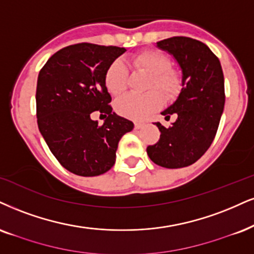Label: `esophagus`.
I'll use <instances>...</instances> for the list:
<instances>
[{
  "label": "esophagus",
  "mask_w": 254,
  "mask_h": 254,
  "mask_svg": "<svg viewBox=\"0 0 254 254\" xmlns=\"http://www.w3.org/2000/svg\"><path fill=\"white\" fill-rule=\"evenodd\" d=\"M142 127H143L142 122H137V121L134 122V128H135V129H140V128H142Z\"/></svg>",
  "instance_id": "1"
}]
</instances>
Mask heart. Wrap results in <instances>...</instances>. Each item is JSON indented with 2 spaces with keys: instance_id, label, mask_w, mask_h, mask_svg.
I'll return each mask as SVG.
<instances>
[{
  "instance_id": "obj_1",
  "label": "heart",
  "mask_w": 254,
  "mask_h": 254,
  "mask_svg": "<svg viewBox=\"0 0 254 254\" xmlns=\"http://www.w3.org/2000/svg\"><path fill=\"white\" fill-rule=\"evenodd\" d=\"M133 64L137 70L145 71L151 76L148 89L159 90L166 99L178 95L181 79L177 71L171 69V61L167 56L155 51H145L134 56ZM127 83V65L122 60L113 61L105 73L106 88L112 95L118 96L126 90ZM158 92L151 90L142 95L126 94L115 103V109L122 117L134 120L143 119L162 105V96Z\"/></svg>"
}]
</instances>
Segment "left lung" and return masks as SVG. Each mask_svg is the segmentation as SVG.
Here are the masks:
<instances>
[{"mask_svg":"<svg viewBox=\"0 0 254 254\" xmlns=\"http://www.w3.org/2000/svg\"><path fill=\"white\" fill-rule=\"evenodd\" d=\"M156 47L179 64L183 88L161 112L165 119L177 114V120L168 128L156 122L160 140L147 147V154L161 167H187L205 154L217 134L225 105L223 69L217 56L198 40L175 36L159 41Z\"/></svg>","mask_w":254,"mask_h":254,"instance_id":"8db88e82","label":"left lung"}]
</instances>
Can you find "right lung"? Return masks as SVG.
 <instances>
[{
    "mask_svg": "<svg viewBox=\"0 0 254 254\" xmlns=\"http://www.w3.org/2000/svg\"><path fill=\"white\" fill-rule=\"evenodd\" d=\"M126 52L114 46L77 43L60 49L40 70L36 117L40 133L65 170L96 177L115 164L120 139L134 124L112 112L105 84L108 65ZM100 110L102 127L90 119Z\"/></svg>",
    "mask_w": 254,
    "mask_h": 254,
    "instance_id": "add662e5",
    "label": "right lung"
}]
</instances>
